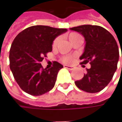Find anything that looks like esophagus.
I'll use <instances>...</instances> for the list:
<instances>
[{"label": "esophagus", "instance_id": "esophagus-1", "mask_svg": "<svg viewBox=\"0 0 122 122\" xmlns=\"http://www.w3.org/2000/svg\"><path fill=\"white\" fill-rule=\"evenodd\" d=\"M64 68H67V69L70 70V71H72V70H73V69L75 68L73 66H67V65H64Z\"/></svg>", "mask_w": 122, "mask_h": 122}]
</instances>
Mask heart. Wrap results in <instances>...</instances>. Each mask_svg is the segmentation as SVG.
Instances as JSON below:
<instances>
[{
    "label": "heart",
    "mask_w": 122,
    "mask_h": 122,
    "mask_svg": "<svg viewBox=\"0 0 122 122\" xmlns=\"http://www.w3.org/2000/svg\"><path fill=\"white\" fill-rule=\"evenodd\" d=\"M78 35H79L77 34V32H71V33H69L68 35V39H69V41H71L75 36H77ZM58 43V38H56L54 41V42H53V45H52L53 47H55L57 45ZM73 58H74L73 56H64L63 58H62V60H63L64 62H66V63H71L73 61Z\"/></svg>",
    "instance_id": "1"
}]
</instances>
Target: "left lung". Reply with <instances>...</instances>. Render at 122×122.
Returning a JSON list of instances; mask_svg holds the SVG:
<instances>
[{
	"label": "left lung",
	"instance_id": "8db88e82",
	"mask_svg": "<svg viewBox=\"0 0 122 122\" xmlns=\"http://www.w3.org/2000/svg\"><path fill=\"white\" fill-rule=\"evenodd\" d=\"M70 29L79 32L85 39L84 51L79 58L81 64L90 62L91 65L90 68H86L83 77L75 82L76 86L89 93L101 91L117 69L119 48L116 41L109 31L99 26L82 25Z\"/></svg>",
	"mask_w": 122,
	"mask_h": 122
}]
</instances>
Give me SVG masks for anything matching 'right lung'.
I'll list each match as a JSON object with an SVG mask.
<instances>
[{
  "label": "right lung",
  "mask_w": 122,
  "mask_h": 122,
  "mask_svg": "<svg viewBox=\"0 0 122 122\" xmlns=\"http://www.w3.org/2000/svg\"><path fill=\"white\" fill-rule=\"evenodd\" d=\"M67 31L47 26H33L20 32L9 51L10 69L15 81L26 93L40 96L54 87L59 71L63 66L54 62L50 68H43L41 62L52 51L54 39Z\"/></svg>",
  "instance_id": "right-lung-1"
}]
</instances>
